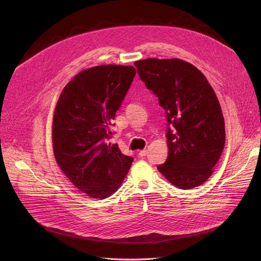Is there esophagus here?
I'll return each mask as SVG.
<instances>
[{"instance_id":"obj_1","label":"esophagus","mask_w":261,"mask_h":261,"mask_svg":"<svg viewBox=\"0 0 261 261\" xmlns=\"http://www.w3.org/2000/svg\"><path fill=\"white\" fill-rule=\"evenodd\" d=\"M147 154V150L146 149H144V150H140V151H139V155L140 156H145Z\"/></svg>"}]
</instances>
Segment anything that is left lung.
<instances>
[{
    "mask_svg": "<svg viewBox=\"0 0 261 261\" xmlns=\"http://www.w3.org/2000/svg\"><path fill=\"white\" fill-rule=\"evenodd\" d=\"M134 65L166 113L169 152L159 171L181 189L200 186L213 174L225 143L214 89L195 65L181 59L149 58Z\"/></svg>",
    "mask_w": 261,
    "mask_h": 261,
    "instance_id": "8db88e82",
    "label": "left lung"
}]
</instances>
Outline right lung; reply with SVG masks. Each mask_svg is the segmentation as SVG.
<instances>
[{
    "instance_id": "1",
    "label": "right lung",
    "mask_w": 261,
    "mask_h": 261,
    "mask_svg": "<svg viewBox=\"0 0 261 261\" xmlns=\"http://www.w3.org/2000/svg\"><path fill=\"white\" fill-rule=\"evenodd\" d=\"M136 72L131 65H98L78 73L62 90L53 120V149L78 189L105 199L119 188L133 158L111 139L112 120Z\"/></svg>"
}]
</instances>
